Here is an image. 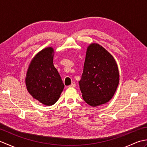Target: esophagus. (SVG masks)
Masks as SVG:
<instances>
[{
    "label": "esophagus",
    "instance_id": "34e87169",
    "mask_svg": "<svg viewBox=\"0 0 147 147\" xmlns=\"http://www.w3.org/2000/svg\"><path fill=\"white\" fill-rule=\"evenodd\" d=\"M76 85V83H74V82H73V83H72L71 84V85H70L69 86V87H75Z\"/></svg>",
    "mask_w": 147,
    "mask_h": 147
}]
</instances>
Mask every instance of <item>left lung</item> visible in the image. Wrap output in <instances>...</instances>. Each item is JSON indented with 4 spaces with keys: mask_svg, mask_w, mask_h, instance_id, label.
<instances>
[{
    "mask_svg": "<svg viewBox=\"0 0 147 147\" xmlns=\"http://www.w3.org/2000/svg\"><path fill=\"white\" fill-rule=\"evenodd\" d=\"M119 74L114 58L98 43L87 48L83 72L79 82L84 100L92 107L108 102L116 91Z\"/></svg>",
    "mask_w": 147,
    "mask_h": 147,
    "instance_id": "obj_1",
    "label": "left lung"
}]
</instances>
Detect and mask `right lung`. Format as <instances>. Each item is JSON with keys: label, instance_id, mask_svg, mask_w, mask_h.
<instances>
[{"label": "right lung", "instance_id": "right-lung-1", "mask_svg": "<svg viewBox=\"0 0 147 147\" xmlns=\"http://www.w3.org/2000/svg\"><path fill=\"white\" fill-rule=\"evenodd\" d=\"M54 49L47 47L33 58L27 70L26 86L34 98L45 105L58 100L64 85L53 64Z\"/></svg>", "mask_w": 147, "mask_h": 147}]
</instances>
